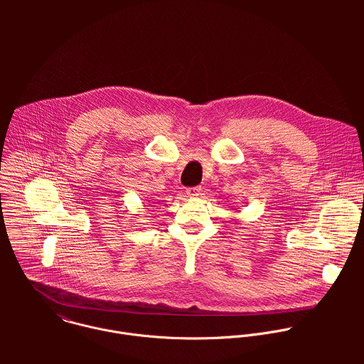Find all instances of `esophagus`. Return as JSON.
Masks as SVG:
<instances>
[{"label": "esophagus", "mask_w": 364, "mask_h": 364, "mask_svg": "<svg viewBox=\"0 0 364 364\" xmlns=\"http://www.w3.org/2000/svg\"><path fill=\"white\" fill-rule=\"evenodd\" d=\"M186 195H188V198L196 199V198L200 195V188H199V186H195V188H189V189L186 191Z\"/></svg>", "instance_id": "34e87169"}]
</instances>
